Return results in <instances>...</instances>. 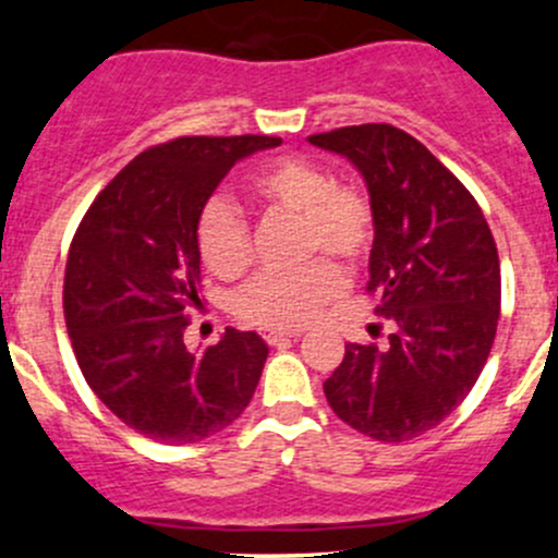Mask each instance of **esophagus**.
Returning <instances> with one entry per match:
<instances>
[{
    "instance_id": "obj_1",
    "label": "esophagus",
    "mask_w": 558,
    "mask_h": 558,
    "mask_svg": "<svg viewBox=\"0 0 558 558\" xmlns=\"http://www.w3.org/2000/svg\"><path fill=\"white\" fill-rule=\"evenodd\" d=\"M300 329H262V337L269 342V345H278V342L291 340V337H300Z\"/></svg>"
}]
</instances>
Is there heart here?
<instances>
[{"instance_id": "1", "label": "heart", "mask_w": 558, "mask_h": 558, "mask_svg": "<svg viewBox=\"0 0 558 558\" xmlns=\"http://www.w3.org/2000/svg\"><path fill=\"white\" fill-rule=\"evenodd\" d=\"M247 199L262 213L294 216L296 253L313 258L291 272H264L234 300L240 318L267 329H296L342 294V267H359L375 243L373 202L300 156H278L247 180ZM196 251L218 278H240L251 264V229L227 196H213L196 218Z\"/></svg>"}]
</instances>
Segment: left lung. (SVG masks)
<instances>
[{
  "mask_svg": "<svg viewBox=\"0 0 558 558\" xmlns=\"http://www.w3.org/2000/svg\"><path fill=\"white\" fill-rule=\"evenodd\" d=\"M362 172L375 210L369 294L393 335L348 342L324 393L337 418L380 442L435 429L470 393L497 335L499 256L461 180L391 123L307 137Z\"/></svg>",
  "mask_w": 558,
  "mask_h": 558,
  "instance_id": "obj_1",
  "label": "left lung"
}]
</instances>
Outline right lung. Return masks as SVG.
Here are the masks:
<instances>
[{
	"mask_svg": "<svg viewBox=\"0 0 558 558\" xmlns=\"http://www.w3.org/2000/svg\"><path fill=\"white\" fill-rule=\"evenodd\" d=\"M280 137H178L143 150L83 216L64 272V318L92 391L140 435L189 446L243 415L267 362L229 326L202 356L183 342L199 307L196 218L227 172Z\"/></svg>",
	"mask_w": 558,
	"mask_h": 558,
	"instance_id": "1",
	"label": "right lung"
}]
</instances>
